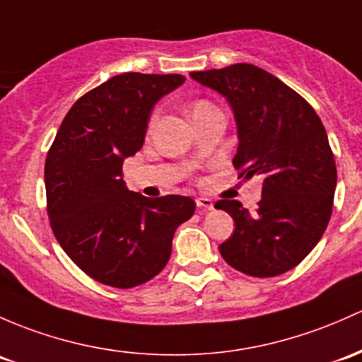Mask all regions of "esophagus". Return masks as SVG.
I'll list each match as a JSON object with an SVG mask.
<instances>
[{
	"label": "esophagus",
	"mask_w": 362,
	"mask_h": 362,
	"mask_svg": "<svg viewBox=\"0 0 362 362\" xmlns=\"http://www.w3.org/2000/svg\"><path fill=\"white\" fill-rule=\"evenodd\" d=\"M196 204L199 210H213V201L210 197H197Z\"/></svg>",
	"instance_id": "esophagus-1"
}]
</instances>
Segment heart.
<instances>
[{
    "mask_svg": "<svg viewBox=\"0 0 362 362\" xmlns=\"http://www.w3.org/2000/svg\"><path fill=\"white\" fill-rule=\"evenodd\" d=\"M201 104H206V102H199V104H196V105H201ZM152 119H154V117H152Z\"/></svg>",
    "mask_w": 362,
    "mask_h": 362,
    "instance_id": "obj_1",
    "label": "heart"
}]
</instances>
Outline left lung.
Instances as JSON below:
<instances>
[{"mask_svg":"<svg viewBox=\"0 0 362 362\" xmlns=\"http://www.w3.org/2000/svg\"><path fill=\"white\" fill-rule=\"evenodd\" d=\"M191 76L229 100L238 123L232 165L239 178L264 182L255 213L239 201L215 203L235 223L218 246L220 255L253 277L291 271L314 250L332 218L337 165L322 121L302 95L251 64Z\"/></svg>","mask_w":362,"mask_h":362,"instance_id":"1","label":"left lung"}]
</instances>
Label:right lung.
<instances>
[{
  "label": "right lung",
  "mask_w": 362,
  "mask_h": 362,
  "mask_svg": "<svg viewBox=\"0 0 362 362\" xmlns=\"http://www.w3.org/2000/svg\"><path fill=\"white\" fill-rule=\"evenodd\" d=\"M180 74L124 72L90 90L64 117L45 163L47 211L57 241L91 279L133 288L168 264L177 227L196 203L128 192L123 161L144 146L156 102Z\"/></svg>",
  "instance_id": "add662e5"
}]
</instances>
